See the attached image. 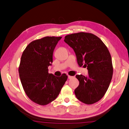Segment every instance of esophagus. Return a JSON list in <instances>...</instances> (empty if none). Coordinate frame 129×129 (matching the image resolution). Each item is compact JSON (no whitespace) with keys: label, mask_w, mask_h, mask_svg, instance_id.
I'll list each match as a JSON object with an SVG mask.
<instances>
[{"label":"esophagus","mask_w":129,"mask_h":129,"mask_svg":"<svg viewBox=\"0 0 129 129\" xmlns=\"http://www.w3.org/2000/svg\"><path fill=\"white\" fill-rule=\"evenodd\" d=\"M73 78V77L70 76V75H68V78H69V79H72Z\"/></svg>","instance_id":"34e87169"}]
</instances>
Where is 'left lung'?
<instances>
[{"label":"left lung","mask_w":129,"mask_h":129,"mask_svg":"<svg viewBox=\"0 0 129 129\" xmlns=\"http://www.w3.org/2000/svg\"><path fill=\"white\" fill-rule=\"evenodd\" d=\"M64 41L74 50L78 65L87 67L88 75H77L79 82L74 92L87 105L98 102L109 87L113 74L112 59L104 43L95 35L79 32L68 35Z\"/></svg>","instance_id":"1"}]
</instances>
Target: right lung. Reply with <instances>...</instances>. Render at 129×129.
I'll return each mask as SVG.
<instances>
[{
  "mask_svg": "<svg viewBox=\"0 0 129 129\" xmlns=\"http://www.w3.org/2000/svg\"><path fill=\"white\" fill-rule=\"evenodd\" d=\"M61 37H45L28 45L23 52L19 74L25 93L30 100L40 105L55 100L68 79L65 74L56 77L48 73L52 65L55 47Z\"/></svg>",
  "mask_w": 129,
  "mask_h": 129,
  "instance_id": "obj_1",
  "label": "right lung"
}]
</instances>
